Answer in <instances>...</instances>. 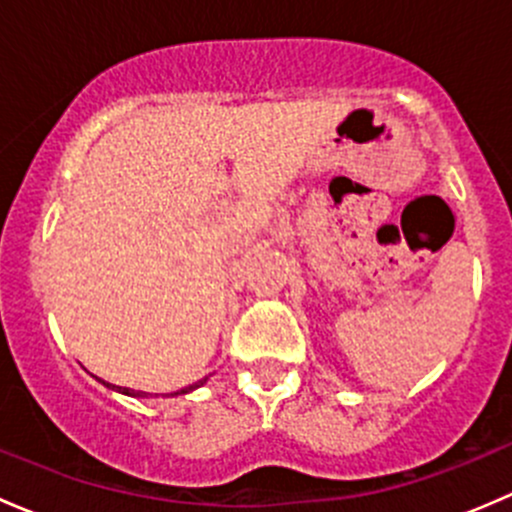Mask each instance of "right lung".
Returning a JSON list of instances; mask_svg holds the SVG:
<instances>
[{"label": "right lung", "instance_id": "add662e5", "mask_svg": "<svg viewBox=\"0 0 512 512\" xmlns=\"http://www.w3.org/2000/svg\"><path fill=\"white\" fill-rule=\"evenodd\" d=\"M205 384V379H200L198 384H190V386H185V389H180V391H175V394H170V396H178V394H188V391H193V389H198V386H203ZM116 391H121V394H131L133 396V391H128V389H123V386H118ZM136 396H143L141 391H138Z\"/></svg>", "mask_w": 512, "mask_h": 512}]
</instances>
